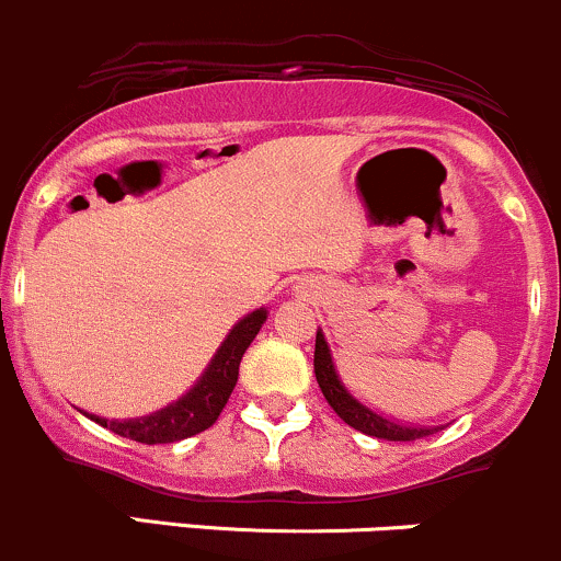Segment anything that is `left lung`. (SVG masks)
Wrapping results in <instances>:
<instances>
[{
  "mask_svg": "<svg viewBox=\"0 0 561 561\" xmlns=\"http://www.w3.org/2000/svg\"><path fill=\"white\" fill-rule=\"evenodd\" d=\"M312 366H316V379L321 385V393L327 396L329 407L345 420L347 425L355 427V431L366 433V436L385 438V442H417V438L431 436V433L442 431V427H423V425H403L396 423V420L382 417V414L371 412L369 407H364L351 390L342 385L340 375L334 369V360H331L329 342L323 336V331L318 329L316 334V358H312Z\"/></svg>",
  "mask_w": 561,
  "mask_h": 561,
  "instance_id": "obj_1",
  "label": "left lung"
}]
</instances>
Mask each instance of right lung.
Returning <instances> with one entry per match:
<instances>
[{
    "label": "right lung",
    "instance_id": "add662e5",
    "mask_svg": "<svg viewBox=\"0 0 561 561\" xmlns=\"http://www.w3.org/2000/svg\"><path fill=\"white\" fill-rule=\"evenodd\" d=\"M264 321H267L264 307L240 318L230 329V334L225 336L214 358H210L208 369L197 379L195 388H190V393H184L179 401L168 403L160 412L136 420H106L99 417V414H85L93 423L110 427L117 436L130 438V442L138 444H173L206 431V427L219 420L221 409H225L227 399H230L234 390V382H238L240 358L249 351V345L254 342Z\"/></svg>",
    "mask_w": 561,
    "mask_h": 561
}]
</instances>
